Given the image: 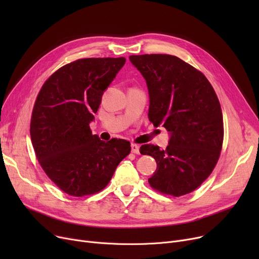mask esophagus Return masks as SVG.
Segmentation results:
<instances>
[{
  "label": "esophagus",
  "mask_w": 259,
  "mask_h": 259,
  "mask_svg": "<svg viewBox=\"0 0 259 259\" xmlns=\"http://www.w3.org/2000/svg\"><path fill=\"white\" fill-rule=\"evenodd\" d=\"M131 152L135 153V154H139L140 153V146L137 144H132L131 145Z\"/></svg>",
  "instance_id": "obj_1"
}]
</instances>
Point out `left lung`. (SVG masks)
Wrapping results in <instances>:
<instances>
[{
    "label": "left lung",
    "instance_id": "obj_1",
    "mask_svg": "<svg viewBox=\"0 0 259 259\" xmlns=\"http://www.w3.org/2000/svg\"><path fill=\"white\" fill-rule=\"evenodd\" d=\"M129 59L146 79L149 120L171 135L165 150L151 144L140 148L157 164L148 182L162 194L191 193L209 178L221 155L224 120L219 98L207 77L178 57L142 54Z\"/></svg>",
    "mask_w": 259,
    "mask_h": 259
}]
</instances>
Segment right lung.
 I'll list each match as a JSON object with an SVG mask.
<instances>
[{
    "mask_svg": "<svg viewBox=\"0 0 259 259\" xmlns=\"http://www.w3.org/2000/svg\"><path fill=\"white\" fill-rule=\"evenodd\" d=\"M125 62L76 60L52 73L36 97L30 121L36 158L48 178L71 196L102 191L131 151L128 141L103 142L89 126L104 91Z\"/></svg>",
    "mask_w": 259,
    "mask_h": 259,
    "instance_id": "add662e5",
    "label": "right lung"
}]
</instances>
